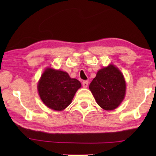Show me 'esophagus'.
Here are the masks:
<instances>
[{
  "label": "esophagus",
  "mask_w": 156,
  "mask_h": 156,
  "mask_svg": "<svg viewBox=\"0 0 156 156\" xmlns=\"http://www.w3.org/2000/svg\"><path fill=\"white\" fill-rule=\"evenodd\" d=\"M88 82L87 81H86V80H84V81H83L82 82V87H83L84 88H87V87H88Z\"/></svg>",
  "instance_id": "1"
}]
</instances>
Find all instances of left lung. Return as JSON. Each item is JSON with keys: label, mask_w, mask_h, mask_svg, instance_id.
<instances>
[{"label": "left lung", "mask_w": 156, "mask_h": 156, "mask_svg": "<svg viewBox=\"0 0 156 156\" xmlns=\"http://www.w3.org/2000/svg\"><path fill=\"white\" fill-rule=\"evenodd\" d=\"M97 104L105 110L117 108L123 100L126 84L119 69L110 65L100 69L89 86Z\"/></svg>", "instance_id": "8db88e82"}]
</instances>
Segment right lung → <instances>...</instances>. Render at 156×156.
Returning <instances> with one entry per match:
<instances>
[{
	"instance_id": "1",
	"label": "right lung",
	"mask_w": 156,
	"mask_h": 156,
	"mask_svg": "<svg viewBox=\"0 0 156 156\" xmlns=\"http://www.w3.org/2000/svg\"><path fill=\"white\" fill-rule=\"evenodd\" d=\"M80 87V81L71 78L67 72L51 68L44 72L37 86L43 102L55 111H62L67 107Z\"/></svg>"
}]
</instances>
